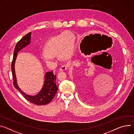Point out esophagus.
<instances>
[{
    "label": "esophagus",
    "mask_w": 134,
    "mask_h": 134,
    "mask_svg": "<svg viewBox=\"0 0 134 134\" xmlns=\"http://www.w3.org/2000/svg\"><path fill=\"white\" fill-rule=\"evenodd\" d=\"M70 64H71V63L69 62V63H67L66 64L63 65L62 67H60V71H64V70H66L68 68V67L70 65Z\"/></svg>",
    "instance_id": "34e87169"
}]
</instances>
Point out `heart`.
I'll return each mask as SVG.
<instances>
[{"label":"heart","instance_id":"obj_1","mask_svg":"<svg viewBox=\"0 0 134 134\" xmlns=\"http://www.w3.org/2000/svg\"><path fill=\"white\" fill-rule=\"evenodd\" d=\"M75 38L74 34L65 31L54 36L48 40L45 45V50L41 53L42 59L45 62L54 64L56 54L63 59L70 58L74 52Z\"/></svg>","mask_w":134,"mask_h":134}]
</instances>
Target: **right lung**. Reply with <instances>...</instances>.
<instances>
[{"mask_svg":"<svg viewBox=\"0 0 134 134\" xmlns=\"http://www.w3.org/2000/svg\"><path fill=\"white\" fill-rule=\"evenodd\" d=\"M31 32L26 35L17 43L14 51L13 58L12 61L11 68L12 76L13 77V85L14 87L19 90L24 97L30 103L37 105H46L49 103L54 98L58 91V87L55 83L56 75L53 74V71L46 72L44 75V82L41 91L35 96H30L22 91L19 87L15 72V63L18 53L22 48L28 45L31 43Z\"/></svg>","mask_w":134,"mask_h":134,"instance_id":"1","label":"right lung"}]
</instances>
